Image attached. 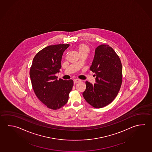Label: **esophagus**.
<instances>
[{"label":"esophagus","mask_w":152,"mask_h":152,"mask_svg":"<svg viewBox=\"0 0 152 152\" xmlns=\"http://www.w3.org/2000/svg\"><path fill=\"white\" fill-rule=\"evenodd\" d=\"M73 81H74V83H77L81 81V80H79V79H74Z\"/></svg>","instance_id":"1"}]
</instances>
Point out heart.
Returning a JSON list of instances; mask_svg holds the SVG:
<instances>
[{
	"label": "heart",
	"mask_w": 152,
	"mask_h": 152,
	"mask_svg": "<svg viewBox=\"0 0 152 152\" xmlns=\"http://www.w3.org/2000/svg\"><path fill=\"white\" fill-rule=\"evenodd\" d=\"M78 50L79 53H88L90 51V49L88 46L86 44H81L79 45Z\"/></svg>",
	"instance_id": "heart-1"
}]
</instances>
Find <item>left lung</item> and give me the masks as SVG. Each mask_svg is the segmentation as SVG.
<instances>
[{"instance_id": "left-lung-1", "label": "left lung", "mask_w": 152, "mask_h": 152, "mask_svg": "<svg viewBox=\"0 0 152 152\" xmlns=\"http://www.w3.org/2000/svg\"><path fill=\"white\" fill-rule=\"evenodd\" d=\"M90 70L96 75V83L86 81L83 96L95 108L105 107L116 98L122 83V65L118 55L107 44L97 47Z\"/></svg>"}]
</instances>
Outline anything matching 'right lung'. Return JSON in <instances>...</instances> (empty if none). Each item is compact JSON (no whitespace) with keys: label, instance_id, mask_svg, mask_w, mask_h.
I'll list each match as a JSON object with an SVG mask.
<instances>
[{"label":"right lung","instance_id":"right-lung-1","mask_svg":"<svg viewBox=\"0 0 152 152\" xmlns=\"http://www.w3.org/2000/svg\"><path fill=\"white\" fill-rule=\"evenodd\" d=\"M69 44L49 45L35 56L29 72L31 85L37 97L47 108L57 110L65 105L72 91V79H57L64 51Z\"/></svg>","mask_w":152,"mask_h":152}]
</instances>
